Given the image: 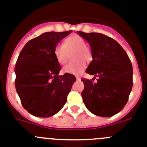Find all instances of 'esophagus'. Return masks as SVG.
Instances as JSON below:
<instances>
[{"label":"esophagus","instance_id":"34e87169","mask_svg":"<svg viewBox=\"0 0 147 147\" xmlns=\"http://www.w3.org/2000/svg\"><path fill=\"white\" fill-rule=\"evenodd\" d=\"M76 80H80V76H76Z\"/></svg>","mask_w":147,"mask_h":147}]
</instances>
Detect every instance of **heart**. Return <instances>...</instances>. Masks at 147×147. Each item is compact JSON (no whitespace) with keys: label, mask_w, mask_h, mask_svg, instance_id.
Here are the masks:
<instances>
[{"label":"heart","mask_w":147,"mask_h":147,"mask_svg":"<svg viewBox=\"0 0 147 147\" xmlns=\"http://www.w3.org/2000/svg\"><path fill=\"white\" fill-rule=\"evenodd\" d=\"M86 45V40L82 36L75 34L65 38L62 45L56 46L54 55L60 65H65L68 61L69 54L73 53L71 59L74 61L63 67L64 73L74 75L82 73L86 67V61H90L92 59L91 50Z\"/></svg>","instance_id":"b5f03b06"}]
</instances>
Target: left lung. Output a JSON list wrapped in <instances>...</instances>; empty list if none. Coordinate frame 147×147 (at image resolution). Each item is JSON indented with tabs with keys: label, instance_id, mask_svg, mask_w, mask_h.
I'll use <instances>...</instances> for the list:
<instances>
[{
	"label": "left lung",
	"instance_id": "obj_1",
	"mask_svg": "<svg viewBox=\"0 0 147 147\" xmlns=\"http://www.w3.org/2000/svg\"><path fill=\"white\" fill-rule=\"evenodd\" d=\"M91 46L93 60L86 73L97 82L82 79V97L86 108L100 117H111L126 106L132 88V65L126 51L111 38L97 32L78 31Z\"/></svg>",
	"mask_w": 147,
	"mask_h": 147
}]
</instances>
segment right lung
Returning <instances> with one entry per match:
<instances>
[{
    "mask_svg": "<svg viewBox=\"0 0 147 147\" xmlns=\"http://www.w3.org/2000/svg\"><path fill=\"white\" fill-rule=\"evenodd\" d=\"M71 32H45L29 41L20 53L15 67V86L22 106L31 115L53 116L67 101L76 78L70 74L59 75L61 67L54 50Z\"/></svg>",
    "mask_w": 147,
    "mask_h": 147,
    "instance_id": "right-lung-1",
    "label": "right lung"
}]
</instances>
